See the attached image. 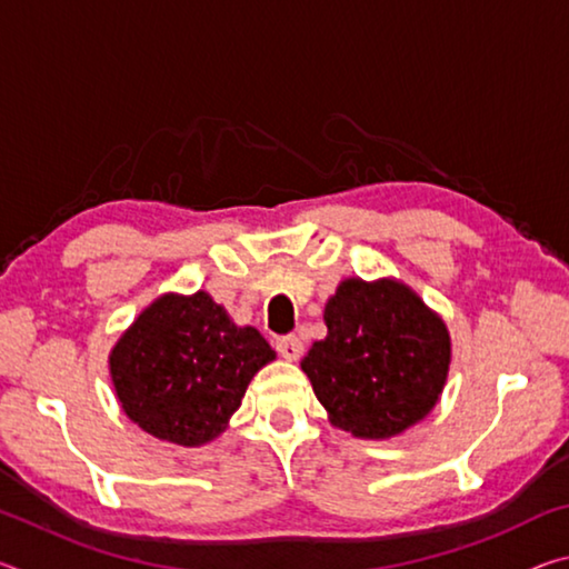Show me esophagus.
Returning <instances> with one entry per match:
<instances>
[{"mask_svg": "<svg viewBox=\"0 0 569 569\" xmlns=\"http://www.w3.org/2000/svg\"><path fill=\"white\" fill-rule=\"evenodd\" d=\"M276 349L283 356V359L296 361L303 356V341L298 339V336H281V339L276 341Z\"/></svg>", "mask_w": 569, "mask_h": 569, "instance_id": "34e87169", "label": "esophagus"}]
</instances>
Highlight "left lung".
<instances>
[{
	"label": "left lung",
	"instance_id": "obj_1",
	"mask_svg": "<svg viewBox=\"0 0 569 569\" xmlns=\"http://www.w3.org/2000/svg\"><path fill=\"white\" fill-rule=\"evenodd\" d=\"M326 333L301 361L333 427L389 439L435 409L447 383L445 321L393 278H346L323 308Z\"/></svg>",
	"mask_w": 569,
	"mask_h": 569
}]
</instances>
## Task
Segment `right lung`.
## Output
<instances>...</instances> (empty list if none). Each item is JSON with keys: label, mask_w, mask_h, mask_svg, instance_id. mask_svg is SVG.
I'll return each instance as SVG.
<instances>
[{"label": "right lung", "mask_w": 569, "mask_h": 569, "mask_svg": "<svg viewBox=\"0 0 569 569\" xmlns=\"http://www.w3.org/2000/svg\"><path fill=\"white\" fill-rule=\"evenodd\" d=\"M276 359L253 326H236L206 291L166 293L110 351L122 411L142 431L180 447L223 435L250 379Z\"/></svg>", "instance_id": "1"}]
</instances>
